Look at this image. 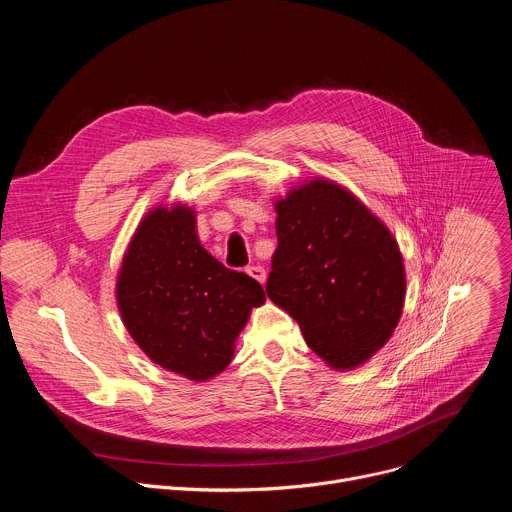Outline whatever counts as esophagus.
I'll return each mask as SVG.
<instances>
[{
	"label": "esophagus",
	"mask_w": 512,
	"mask_h": 512,
	"mask_svg": "<svg viewBox=\"0 0 512 512\" xmlns=\"http://www.w3.org/2000/svg\"><path fill=\"white\" fill-rule=\"evenodd\" d=\"M245 271H247V275H251L255 281L265 283V269H263L261 265H249Z\"/></svg>",
	"instance_id": "1"
}]
</instances>
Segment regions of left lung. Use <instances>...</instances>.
<instances>
[{
  "label": "left lung",
  "instance_id": "left-lung-1",
  "mask_svg": "<svg viewBox=\"0 0 512 512\" xmlns=\"http://www.w3.org/2000/svg\"><path fill=\"white\" fill-rule=\"evenodd\" d=\"M275 212L269 300L332 369H356L387 344L403 312L397 241L352 192L324 178L291 188Z\"/></svg>",
  "mask_w": 512,
  "mask_h": 512
}]
</instances>
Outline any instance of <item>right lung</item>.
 Masks as SVG:
<instances>
[{"instance_id": "1", "label": "right lung", "mask_w": 512, "mask_h": 512, "mask_svg": "<svg viewBox=\"0 0 512 512\" xmlns=\"http://www.w3.org/2000/svg\"><path fill=\"white\" fill-rule=\"evenodd\" d=\"M117 308L135 344L190 381L223 373L263 287L198 241L196 212L158 206L141 218L117 275Z\"/></svg>"}]
</instances>
